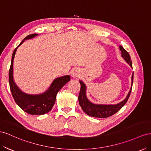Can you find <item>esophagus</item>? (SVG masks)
<instances>
[{
  "mask_svg": "<svg viewBox=\"0 0 151 151\" xmlns=\"http://www.w3.org/2000/svg\"><path fill=\"white\" fill-rule=\"evenodd\" d=\"M71 74L73 78H77V77H78L80 75V70H78V69H74V70H72Z\"/></svg>",
  "mask_w": 151,
  "mask_h": 151,
  "instance_id": "obj_1",
  "label": "esophagus"
}]
</instances>
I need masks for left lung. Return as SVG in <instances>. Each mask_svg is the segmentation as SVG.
I'll return each instance as SVG.
<instances>
[{
  "mask_svg": "<svg viewBox=\"0 0 151 151\" xmlns=\"http://www.w3.org/2000/svg\"><path fill=\"white\" fill-rule=\"evenodd\" d=\"M119 50L121 51L122 57L124 59L131 68H132V60L130 55L128 52L124 50L123 47L121 45L119 47ZM132 82L131 87L127 94V97L124 99L123 101L116 104H95L90 101L87 96V87L86 85L81 80H79L81 85L80 92L78 96L79 104L81 109L87 115L95 118H105L113 116L116 113L122 108L126 104L132 91V87L133 80V73L132 75Z\"/></svg>",
  "mask_w": 151,
  "mask_h": 151,
  "instance_id": "1",
  "label": "left lung"
}]
</instances>
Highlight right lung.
<instances>
[{"label": "right lung", "mask_w": 151, "mask_h": 151, "mask_svg": "<svg viewBox=\"0 0 151 151\" xmlns=\"http://www.w3.org/2000/svg\"><path fill=\"white\" fill-rule=\"evenodd\" d=\"M37 35L38 34H32L25 37L15 49L12 55L11 68L9 73L11 91L16 103L21 109L32 115H42L49 112L55 102L58 92L70 80V76L68 75L58 77L52 81L49 87L45 92L38 94L25 93L16 85L13 76V64L16 50L25 40L32 39Z\"/></svg>", "instance_id": "obj_1"}]
</instances>
